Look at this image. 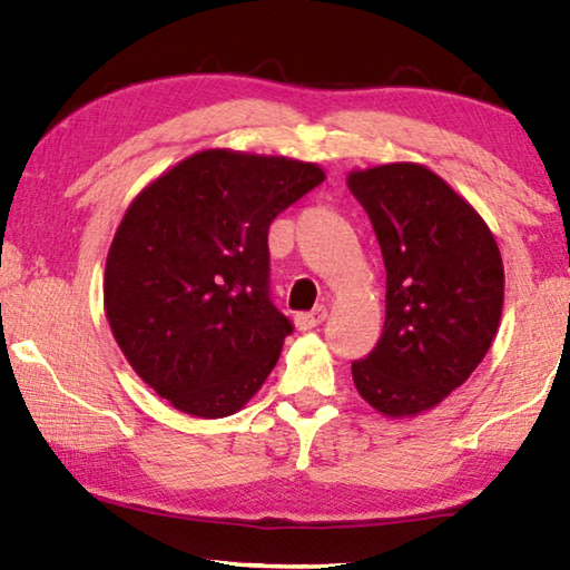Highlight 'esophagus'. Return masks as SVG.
<instances>
[{"instance_id":"34e87169","label":"esophagus","mask_w":570,"mask_h":570,"mask_svg":"<svg viewBox=\"0 0 570 570\" xmlns=\"http://www.w3.org/2000/svg\"><path fill=\"white\" fill-rule=\"evenodd\" d=\"M324 320H326V306H316L306 314H296L294 324H296V330L308 332V330H314V326H320Z\"/></svg>"}]
</instances>
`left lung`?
<instances>
[{"instance_id": "obj_1", "label": "left lung", "mask_w": 570, "mask_h": 570, "mask_svg": "<svg viewBox=\"0 0 570 570\" xmlns=\"http://www.w3.org/2000/svg\"><path fill=\"white\" fill-rule=\"evenodd\" d=\"M387 268V316L377 346L352 364L356 392L404 420L465 384L493 344L505 272L493 230L422 163L352 170Z\"/></svg>"}]
</instances>
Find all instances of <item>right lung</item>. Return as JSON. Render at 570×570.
Returning a JSON list of instances; mask_svg holds the SVG:
<instances>
[{"instance_id": "obj_1", "label": "right lung", "mask_w": 570, "mask_h": 570, "mask_svg": "<svg viewBox=\"0 0 570 570\" xmlns=\"http://www.w3.org/2000/svg\"><path fill=\"white\" fill-rule=\"evenodd\" d=\"M324 178L316 163L210 148L132 198L105 262V316L158 397L218 420L262 390L292 334L268 302V226Z\"/></svg>"}]
</instances>
